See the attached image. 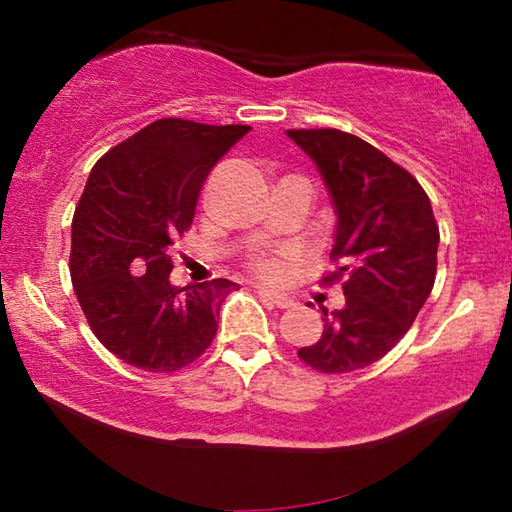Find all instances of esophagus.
<instances>
[{"label": "esophagus", "instance_id": "esophagus-1", "mask_svg": "<svg viewBox=\"0 0 512 512\" xmlns=\"http://www.w3.org/2000/svg\"><path fill=\"white\" fill-rule=\"evenodd\" d=\"M258 293H261V296H263L265 300H270L272 305H277L279 310H289V307L296 305V303H293V298L284 296V293L272 291V289H268V286H258Z\"/></svg>", "mask_w": 512, "mask_h": 512}]
</instances>
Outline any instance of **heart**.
<instances>
[{
	"instance_id": "1",
	"label": "heart",
	"mask_w": 512,
	"mask_h": 512,
	"mask_svg": "<svg viewBox=\"0 0 512 512\" xmlns=\"http://www.w3.org/2000/svg\"><path fill=\"white\" fill-rule=\"evenodd\" d=\"M247 268L265 282H279L289 270V256L286 251H256L247 258Z\"/></svg>"
}]
</instances>
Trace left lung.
<instances>
[{"mask_svg":"<svg viewBox=\"0 0 512 512\" xmlns=\"http://www.w3.org/2000/svg\"><path fill=\"white\" fill-rule=\"evenodd\" d=\"M317 163L331 191L338 228L333 272L345 305L298 356L319 373H352L380 361L408 333L436 282L438 223L419 181L373 144L349 132L286 130Z\"/></svg>","mask_w":512,"mask_h":512,"instance_id":"obj_1","label":"left lung"}]
</instances>
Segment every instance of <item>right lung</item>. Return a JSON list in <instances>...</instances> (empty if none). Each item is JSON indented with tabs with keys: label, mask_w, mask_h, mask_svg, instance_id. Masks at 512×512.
Here are the masks:
<instances>
[{
	"label": "right lung",
	"mask_w": 512,
	"mask_h": 512,
	"mask_svg": "<svg viewBox=\"0 0 512 512\" xmlns=\"http://www.w3.org/2000/svg\"><path fill=\"white\" fill-rule=\"evenodd\" d=\"M249 125L160 118L104 153L72 219L74 293L95 338L149 373H174L212 345L230 279L170 284L172 247L200 188Z\"/></svg>",
	"instance_id": "right-lung-1"
}]
</instances>
